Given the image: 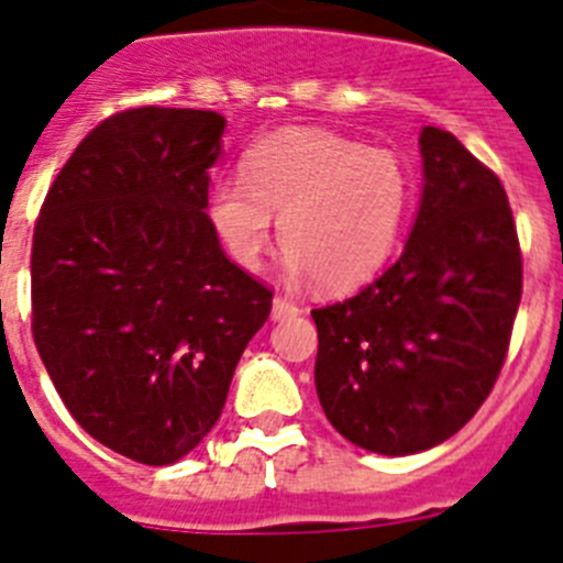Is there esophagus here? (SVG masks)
I'll list each match as a JSON object with an SVG mask.
<instances>
[{"instance_id": "obj_1", "label": "esophagus", "mask_w": 563, "mask_h": 563, "mask_svg": "<svg viewBox=\"0 0 563 563\" xmlns=\"http://www.w3.org/2000/svg\"><path fill=\"white\" fill-rule=\"evenodd\" d=\"M299 313H302V308H299V305H294L291 299L275 297V302H272V321H286V319H291V316H299Z\"/></svg>"}]
</instances>
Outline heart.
Listing matches in <instances>:
<instances>
[{
    "label": "heart",
    "instance_id": "obj_1",
    "mask_svg": "<svg viewBox=\"0 0 563 563\" xmlns=\"http://www.w3.org/2000/svg\"><path fill=\"white\" fill-rule=\"evenodd\" d=\"M412 206V181L393 151L365 148L327 129H280L247 151L242 178H220L209 220L228 255L258 269L272 217L294 280L354 291L396 253Z\"/></svg>",
    "mask_w": 563,
    "mask_h": 563
}]
</instances>
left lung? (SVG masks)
Wrapping results in <instances>:
<instances>
[{
    "label": "left lung",
    "instance_id": "obj_1",
    "mask_svg": "<svg viewBox=\"0 0 563 563\" xmlns=\"http://www.w3.org/2000/svg\"><path fill=\"white\" fill-rule=\"evenodd\" d=\"M423 189L401 258L313 310L316 393L338 434L407 456L460 432L493 390L522 294L498 176L451 131H420Z\"/></svg>",
    "mask_w": 563,
    "mask_h": 563
}]
</instances>
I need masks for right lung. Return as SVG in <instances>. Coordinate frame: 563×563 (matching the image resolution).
<instances>
[{
	"instance_id": "add662e5",
	"label": "right lung",
	"mask_w": 563,
	"mask_h": 563,
	"mask_svg": "<svg viewBox=\"0 0 563 563\" xmlns=\"http://www.w3.org/2000/svg\"><path fill=\"white\" fill-rule=\"evenodd\" d=\"M225 118L140 107L70 154L32 239V335L90 438L143 465L214 429L272 291L225 258L209 214Z\"/></svg>"
}]
</instances>
